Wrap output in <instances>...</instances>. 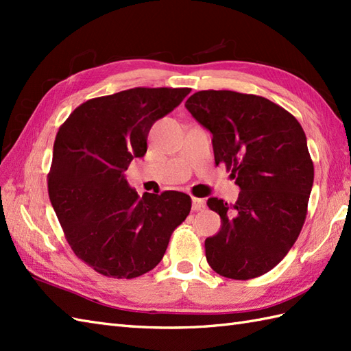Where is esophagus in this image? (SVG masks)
Here are the masks:
<instances>
[{"label": "esophagus", "instance_id": "1", "mask_svg": "<svg viewBox=\"0 0 351 351\" xmlns=\"http://www.w3.org/2000/svg\"><path fill=\"white\" fill-rule=\"evenodd\" d=\"M191 208H193V211H202L204 208H205V200L197 199V197H193Z\"/></svg>", "mask_w": 351, "mask_h": 351}]
</instances>
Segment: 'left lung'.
<instances>
[{
  "instance_id": "obj_1",
  "label": "left lung",
  "mask_w": 351,
  "mask_h": 351,
  "mask_svg": "<svg viewBox=\"0 0 351 351\" xmlns=\"http://www.w3.org/2000/svg\"><path fill=\"white\" fill-rule=\"evenodd\" d=\"M185 107L213 134L215 164L240 187L237 202L210 197L221 219L205 240L208 264L229 279L263 276L285 258L300 235L314 184V162L297 119L263 96L200 90Z\"/></svg>"
}]
</instances>
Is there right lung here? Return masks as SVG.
<instances>
[{"label": "right lung", "instance_id": "obj_1", "mask_svg": "<svg viewBox=\"0 0 351 351\" xmlns=\"http://www.w3.org/2000/svg\"><path fill=\"white\" fill-rule=\"evenodd\" d=\"M189 87H134L88 99L58 128L48 195L73 253L102 276L132 279L151 271L191 197L181 191L138 196L123 171L147 149L155 121L169 114Z\"/></svg>", "mask_w": 351, "mask_h": 351}]
</instances>
